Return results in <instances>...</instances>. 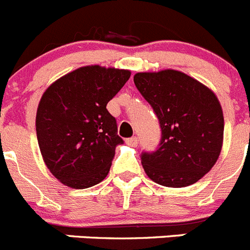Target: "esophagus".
Segmentation results:
<instances>
[{
    "label": "esophagus",
    "instance_id": "obj_1",
    "mask_svg": "<svg viewBox=\"0 0 250 250\" xmlns=\"http://www.w3.org/2000/svg\"><path fill=\"white\" fill-rule=\"evenodd\" d=\"M126 144L129 146H131V147H135V146H137V144H139V140H137L136 136L130 137V139H127L126 140Z\"/></svg>",
    "mask_w": 250,
    "mask_h": 250
}]
</instances>
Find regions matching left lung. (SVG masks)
Returning <instances> with one entry per match:
<instances>
[{"instance_id": "8db88e82", "label": "left lung", "mask_w": 250, "mask_h": 250, "mask_svg": "<svg viewBox=\"0 0 250 250\" xmlns=\"http://www.w3.org/2000/svg\"><path fill=\"white\" fill-rule=\"evenodd\" d=\"M134 83L157 115L161 143L144 152L141 164L150 180L165 187H187L200 181L218 160L224 118L216 94L175 69L143 72Z\"/></svg>"}]
</instances>
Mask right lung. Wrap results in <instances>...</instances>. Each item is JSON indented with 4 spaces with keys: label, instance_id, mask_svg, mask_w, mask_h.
I'll use <instances>...</instances> for the list:
<instances>
[{
    "label": "right lung",
    "instance_id": "add662e5",
    "mask_svg": "<svg viewBox=\"0 0 250 250\" xmlns=\"http://www.w3.org/2000/svg\"><path fill=\"white\" fill-rule=\"evenodd\" d=\"M127 69L80 67L43 93L36 131L43 161L63 185L83 189L102 182L123 144L106 104L129 80Z\"/></svg>",
    "mask_w": 250,
    "mask_h": 250
}]
</instances>
